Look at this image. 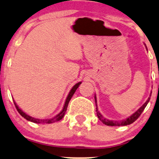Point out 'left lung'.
Instances as JSON below:
<instances>
[{
  "mask_svg": "<svg viewBox=\"0 0 159 159\" xmlns=\"http://www.w3.org/2000/svg\"><path fill=\"white\" fill-rule=\"evenodd\" d=\"M151 94H152V92H151ZM150 97H151V94H150ZM150 97L148 98V100L145 102V103L144 104V105H142V106L140 108H139V109L136 111L134 112V114H132L131 116L129 117V118H127L126 119H125V120H122V121H111V120L106 119V118H105L103 116H102V115H101L100 112L98 111V108H96V111H97L98 118H99V120H100V121H102V122H103V124L106 125H108V126L128 125H130V124H131V123H133L134 121H136V120L139 118V117L140 116L141 114L142 113V111H143L145 107H146L147 105H148L149 100H150ZM94 100H95L96 107H97L98 105H97V100H96V96H94Z\"/></svg>",
  "mask_w": 159,
  "mask_h": 159,
  "instance_id": "obj_1",
  "label": "left lung"
}]
</instances>
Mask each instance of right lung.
Returning <instances> with one entry per match:
<instances>
[{"instance_id":"1","label":"right lung","mask_w":159,"mask_h":159,"mask_svg":"<svg viewBox=\"0 0 159 159\" xmlns=\"http://www.w3.org/2000/svg\"><path fill=\"white\" fill-rule=\"evenodd\" d=\"M81 84V82H78V83H77V84H75V85H74V87L72 88L71 90H70V91L69 94H68V97H67L66 101H65V105H64L63 109H62V111L60 112V113L57 114V115H56V116L53 117L52 118H50V119H45V120H41H41H40V119H38V118H32L31 116H30V115H27V114L25 113V112H24L21 109H20V108H18V106H17V104H16L15 102H14V105H15L16 108H17V111L19 112V114H20V115H21L22 117H24V118H25V119L28 120V121H32V122H34V123H38V124H40V123H47V124H51V123L54 122V121H60L61 119H62V118H63L64 115H65V111H67V108H68V103H69L70 98H71V97L74 95V94H75V91H76V90L78 89V88L79 87V85Z\"/></svg>"}]
</instances>
